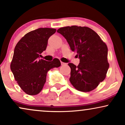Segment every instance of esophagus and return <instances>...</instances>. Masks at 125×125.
Wrapping results in <instances>:
<instances>
[{"instance_id":"1","label":"esophagus","mask_w":125,"mask_h":125,"mask_svg":"<svg viewBox=\"0 0 125 125\" xmlns=\"http://www.w3.org/2000/svg\"><path fill=\"white\" fill-rule=\"evenodd\" d=\"M61 65H64L66 64L65 62H61Z\"/></svg>"}]
</instances>
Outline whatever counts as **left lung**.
Segmentation results:
<instances>
[{
	"label": "left lung",
	"mask_w": 125,
	"mask_h": 125,
	"mask_svg": "<svg viewBox=\"0 0 125 125\" xmlns=\"http://www.w3.org/2000/svg\"><path fill=\"white\" fill-rule=\"evenodd\" d=\"M58 33L62 35L72 52L80 60L76 66L69 63L70 81L76 90L88 92L96 88L105 78L109 68L108 48L98 35L86 27L60 28Z\"/></svg>",
	"instance_id": "1"
}]
</instances>
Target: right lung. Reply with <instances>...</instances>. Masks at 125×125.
I'll use <instances>...</instances> for the list:
<instances>
[{"mask_svg": "<svg viewBox=\"0 0 125 125\" xmlns=\"http://www.w3.org/2000/svg\"><path fill=\"white\" fill-rule=\"evenodd\" d=\"M55 31L54 28H40L25 34L15 46L10 68L18 85L27 94L39 93L47 72L61 65L58 58L52 61L39 60L46 49L49 38Z\"/></svg>", "mask_w": 125, "mask_h": 125, "instance_id": "add662e5", "label": "right lung"}]
</instances>
